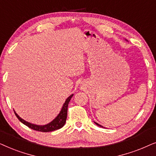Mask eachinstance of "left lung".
Instances as JSON below:
<instances>
[{
  "label": "left lung",
  "instance_id": "8db88e82",
  "mask_svg": "<svg viewBox=\"0 0 156 156\" xmlns=\"http://www.w3.org/2000/svg\"><path fill=\"white\" fill-rule=\"evenodd\" d=\"M94 123H95V124H96V125H97V126H100V127H102V128H103V126H101V125H100V124H98V123H95V122H94Z\"/></svg>",
  "mask_w": 156,
  "mask_h": 156
}]
</instances>
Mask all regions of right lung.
Here are the masks:
<instances>
[{"label":"right lung","instance_id":"obj_1","mask_svg":"<svg viewBox=\"0 0 156 156\" xmlns=\"http://www.w3.org/2000/svg\"><path fill=\"white\" fill-rule=\"evenodd\" d=\"M73 94L70 95V96L66 100L65 103H63V107H62V108L61 110V111H60V113H58V115L54 118L51 122H50L49 123L46 124V125L39 126V125H36V124L30 123L28 121H26V120L20 118V116L16 113L15 111H14V113H15L16 117L18 118V119L22 123H23L24 125L28 126V128H31V129L38 130V131H41V132L53 131V130L60 129V128H61L64 125H65L66 118H67L68 105V103L70 102V99H71V98L73 97Z\"/></svg>","mask_w":156,"mask_h":156}]
</instances>
